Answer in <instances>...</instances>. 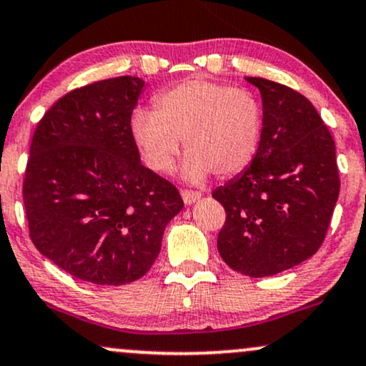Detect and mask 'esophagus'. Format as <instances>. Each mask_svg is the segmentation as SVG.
I'll return each instance as SVG.
<instances>
[{"instance_id": "obj_1", "label": "esophagus", "mask_w": 366, "mask_h": 366, "mask_svg": "<svg viewBox=\"0 0 366 366\" xmlns=\"http://www.w3.org/2000/svg\"><path fill=\"white\" fill-rule=\"evenodd\" d=\"M180 196H182L184 202H186L187 206H191V204H194V202L197 201L199 197H201V192H196V191H182V192H180Z\"/></svg>"}]
</instances>
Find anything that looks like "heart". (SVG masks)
Segmentation results:
<instances>
[{
    "instance_id": "1",
    "label": "heart",
    "mask_w": 366,
    "mask_h": 366,
    "mask_svg": "<svg viewBox=\"0 0 366 366\" xmlns=\"http://www.w3.org/2000/svg\"><path fill=\"white\" fill-rule=\"evenodd\" d=\"M129 132L155 172L172 167L184 140L180 175L199 184L211 172L231 177L248 167L260 143L262 108L249 91L189 77L162 91L155 109L133 111Z\"/></svg>"
}]
</instances>
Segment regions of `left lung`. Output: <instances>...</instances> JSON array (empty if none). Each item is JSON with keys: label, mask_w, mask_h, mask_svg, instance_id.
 <instances>
[{"label": "left lung", "mask_w": 366, "mask_h": 366, "mask_svg": "<svg viewBox=\"0 0 366 366\" xmlns=\"http://www.w3.org/2000/svg\"><path fill=\"white\" fill-rule=\"evenodd\" d=\"M262 96V137L249 165L212 192L226 211L217 252L260 279L311 258L340 194L336 147L311 101L279 82L244 77Z\"/></svg>", "instance_id": "8db88e82"}]
</instances>
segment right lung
<instances>
[{
	"label": "right lung",
	"instance_id": "right-lung-1",
	"mask_svg": "<svg viewBox=\"0 0 366 366\" xmlns=\"http://www.w3.org/2000/svg\"><path fill=\"white\" fill-rule=\"evenodd\" d=\"M143 89L132 76L74 89L45 113L30 145L23 202L31 242L96 285L142 279L184 207L169 180L143 167L129 132Z\"/></svg>",
	"mask_w": 366,
	"mask_h": 366
}]
</instances>
